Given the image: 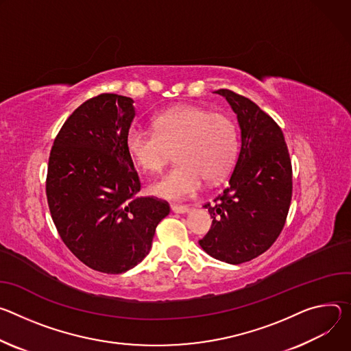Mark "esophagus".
<instances>
[{
	"label": "esophagus",
	"instance_id": "obj_1",
	"mask_svg": "<svg viewBox=\"0 0 351 351\" xmlns=\"http://www.w3.org/2000/svg\"><path fill=\"white\" fill-rule=\"evenodd\" d=\"M171 210L174 213H188L189 208L185 205H171Z\"/></svg>",
	"mask_w": 351,
	"mask_h": 351
}]
</instances>
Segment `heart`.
<instances>
[{"label":"heart","instance_id":"b5f03b06","mask_svg":"<svg viewBox=\"0 0 351 351\" xmlns=\"http://www.w3.org/2000/svg\"><path fill=\"white\" fill-rule=\"evenodd\" d=\"M154 131L134 125L125 146L142 170L160 171L176 150V165L165 177L150 185L153 195L163 199H186L202 188L204 178L213 182L234 165L239 135L230 117L199 106H180L156 117Z\"/></svg>","mask_w":351,"mask_h":351}]
</instances>
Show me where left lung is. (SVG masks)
Wrapping results in <instances>:
<instances>
[{"mask_svg":"<svg viewBox=\"0 0 351 351\" xmlns=\"http://www.w3.org/2000/svg\"><path fill=\"white\" fill-rule=\"evenodd\" d=\"M213 93L236 112L241 145L228 186L215 205H205L213 221L199 245L215 259L240 265L269 250L283 230L291 202V162L271 117L228 89Z\"/></svg>","mask_w":351,"mask_h":351,"instance_id":"left-lung-1","label":"left lung"}]
</instances>
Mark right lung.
I'll return each instance as SVG.
<instances>
[{
  "instance_id": "add662e5",
  "label": "right lung",
  "mask_w": 351,
  "mask_h": 351,
  "mask_svg": "<svg viewBox=\"0 0 351 351\" xmlns=\"http://www.w3.org/2000/svg\"><path fill=\"white\" fill-rule=\"evenodd\" d=\"M134 100L103 93L64 123L51 147L46 192L53 221L86 266L119 275L149 254L167 202L138 197L141 181L125 146Z\"/></svg>"
}]
</instances>
